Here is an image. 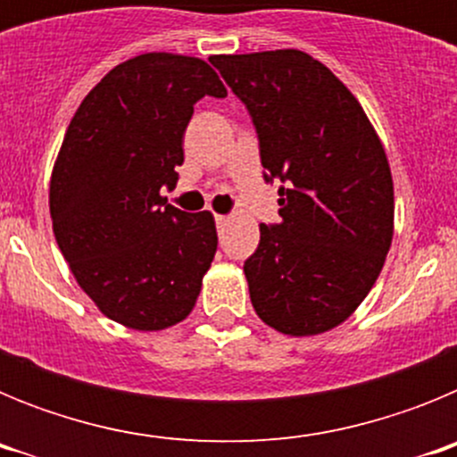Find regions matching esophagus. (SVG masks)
I'll list each match as a JSON object with an SVG mask.
<instances>
[{"mask_svg":"<svg viewBox=\"0 0 457 457\" xmlns=\"http://www.w3.org/2000/svg\"><path fill=\"white\" fill-rule=\"evenodd\" d=\"M215 220H217V228H220V231H221V228H224V226H228V221H231V217H226V215H217Z\"/></svg>","mask_w":457,"mask_h":457,"instance_id":"obj_1","label":"esophagus"}]
</instances>
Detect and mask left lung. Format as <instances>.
Segmentation results:
<instances>
[{"mask_svg":"<svg viewBox=\"0 0 457 457\" xmlns=\"http://www.w3.org/2000/svg\"><path fill=\"white\" fill-rule=\"evenodd\" d=\"M247 104L268 180H281L277 226L245 261L253 311L288 337L325 334L378 281L394 237L385 146L341 79L302 50L215 54Z\"/></svg>","mask_w":457,"mask_h":457,"instance_id":"1","label":"left lung"}]
</instances>
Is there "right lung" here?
<instances>
[{
	"label": "right lung",
	"mask_w": 457,
	"mask_h": 457,
	"mask_svg": "<svg viewBox=\"0 0 457 457\" xmlns=\"http://www.w3.org/2000/svg\"><path fill=\"white\" fill-rule=\"evenodd\" d=\"M204 96L226 87L204 59L146 52L119 63L78 107L52 167L56 245L109 320L160 332L192 313L217 252L212 212L167 204Z\"/></svg>",
	"instance_id": "add662e5"
}]
</instances>
